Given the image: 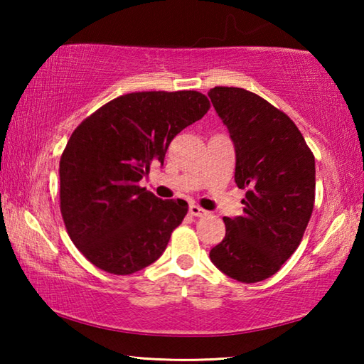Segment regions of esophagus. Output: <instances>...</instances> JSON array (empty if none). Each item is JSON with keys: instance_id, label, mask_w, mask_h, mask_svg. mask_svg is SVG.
Masks as SVG:
<instances>
[{"instance_id": "1", "label": "esophagus", "mask_w": 364, "mask_h": 364, "mask_svg": "<svg viewBox=\"0 0 364 364\" xmlns=\"http://www.w3.org/2000/svg\"><path fill=\"white\" fill-rule=\"evenodd\" d=\"M189 213L193 215V217H207L208 212L204 210V208H200L199 205H189Z\"/></svg>"}]
</instances>
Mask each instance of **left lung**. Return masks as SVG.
<instances>
[{"label":"left lung","mask_w":364,"mask_h":364,"mask_svg":"<svg viewBox=\"0 0 364 364\" xmlns=\"http://www.w3.org/2000/svg\"><path fill=\"white\" fill-rule=\"evenodd\" d=\"M208 97L236 151L234 181L245 189L241 217L210 260L239 282L269 278L297 250L315 205V156L295 123L255 93L215 86Z\"/></svg>","instance_id":"8db88e82"}]
</instances>
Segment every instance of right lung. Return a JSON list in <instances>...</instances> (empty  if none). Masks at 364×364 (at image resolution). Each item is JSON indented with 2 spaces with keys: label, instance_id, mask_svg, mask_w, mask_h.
Wrapping results in <instances>:
<instances>
[{
  "label": "right lung",
  "instance_id": "add662e5",
  "mask_svg": "<svg viewBox=\"0 0 364 364\" xmlns=\"http://www.w3.org/2000/svg\"><path fill=\"white\" fill-rule=\"evenodd\" d=\"M208 109L197 91H143L115 97L75 128L59 162L60 213L95 267L132 274L164 254L188 202L162 200L138 183Z\"/></svg>",
  "mask_w": 364,
  "mask_h": 364
}]
</instances>
